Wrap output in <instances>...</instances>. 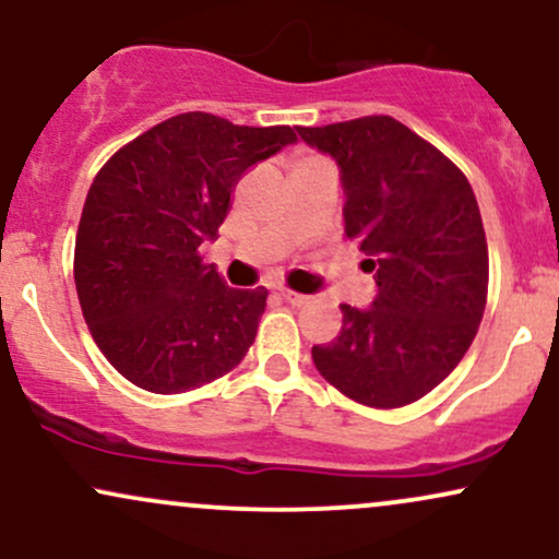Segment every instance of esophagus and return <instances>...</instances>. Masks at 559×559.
<instances>
[{
	"label": "esophagus",
	"instance_id": "34e87169",
	"mask_svg": "<svg viewBox=\"0 0 559 559\" xmlns=\"http://www.w3.org/2000/svg\"><path fill=\"white\" fill-rule=\"evenodd\" d=\"M278 294H281V299L288 301V305H294V307H301V305H307V301H310L307 294H297V292H292V288H281Z\"/></svg>",
	"mask_w": 559,
	"mask_h": 559
}]
</instances>
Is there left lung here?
Masks as SVG:
<instances>
[{"mask_svg": "<svg viewBox=\"0 0 559 559\" xmlns=\"http://www.w3.org/2000/svg\"><path fill=\"white\" fill-rule=\"evenodd\" d=\"M338 165L344 236L373 273V305H342L331 344L312 346L320 376L349 400L391 409L420 400L476 338L489 249L467 178L389 115L297 128Z\"/></svg>", "mask_w": 559, "mask_h": 559, "instance_id": "1", "label": "left lung"}]
</instances>
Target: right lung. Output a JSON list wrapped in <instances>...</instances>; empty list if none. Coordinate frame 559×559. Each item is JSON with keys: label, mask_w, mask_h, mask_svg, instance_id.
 <instances>
[{"label": "right lung", "mask_w": 559, "mask_h": 559, "mask_svg": "<svg viewBox=\"0 0 559 559\" xmlns=\"http://www.w3.org/2000/svg\"><path fill=\"white\" fill-rule=\"evenodd\" d=\"M294 141L288 126L183 112L96 173L75 236V292L102 355L139 389L181 394L243 360L267 292L228 288L199 247L217 239L243 173Z\"/></svg>", "instance_id": "obj_1"}]
</instances>
